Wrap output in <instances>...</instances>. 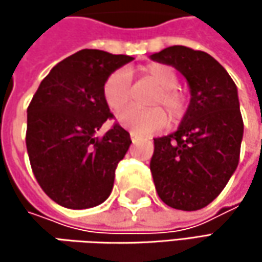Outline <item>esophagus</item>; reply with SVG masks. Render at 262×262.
Returning a JSON list of instances; mask_svg holds the SVG:
<instances>
[{
  "instance_id": "34e87169",
  "label": "esophagus",
  "mask_w": 262,
  "mask_h": 262,
  "mask_svg": "<svg viewBox=\"0 0 262 262\" xmlns=\"http://www.w3.org/2000/svg\"><path fill=\"white\" fill-rule=\"evenodd\" d=\"M130 139H132V141H133V142H135V141L138 139V136H136L135 133H130Z\"/></svg>"
}]
</instances>
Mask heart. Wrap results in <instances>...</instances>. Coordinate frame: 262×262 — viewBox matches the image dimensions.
Masks as SVG:
<instances>
[{
  "label": "heart",
  "mask_w": 262,
  "mask_h": 262,
  "mask_svg": "<svg viewBox=\"0 0 262 262\" xmlns=\"http://www.w3.org/2000/svg\"><path fill=\"white\" fill-rule=\"evenodd\" d=\"M139 77L151 81L159 88V92L151 100V106H164L170 118L179 123L185 117L188 109V98L182 91L178 89V74L176 71L162 63H147L138 70ZM130 74L124 70L112 73L103 84V98L112 112L123 111L132 97ZM164 109H138L129 107L120 114L118 121L123 127L139 136H150L164 130L168 124V118Z\"/></svg>",
  "instance_id": "1"
}]
</instances>
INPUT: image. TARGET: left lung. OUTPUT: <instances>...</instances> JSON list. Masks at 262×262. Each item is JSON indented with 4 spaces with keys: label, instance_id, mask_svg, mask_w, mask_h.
Listing matches in <instances>:
<instances>
[{
    "label": "left lung",
    "instance_id": "1",
    "mask_svg": "<svg viewBox=\"0 0 262 262\" xmlns=\"http://www.w3.org/2000/svg\"><path fill=\"white\" fill-rule=\"evenodd\" d=\"M151 59L181 71L191 91L179 129L155 138L153 182L165 205L197 211L223 191L239 161L244 124L236 86L205 51L173 45L151 54Z\"/></svg>",
    "mask_w": 262,
    "mask_h": 262
}]
</instances>
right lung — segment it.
<instances>
[{"label":"right lung","mask_w":262,"mask_h":262,"mask_svg":"<svg viewBox=\"0 0 262 262\" xmlns=\"http://www.w3.org/2000/svg\"><path fill=\"white\" fill-rule=\"evenodd\" d=\"M126 54L81 50L59 62L40 81L27 109V153L43 192L70 209L103 203L114 186L115 170L132 144L129 132L112 120L103 84Z\"/></svg>","instance_id":"1"}]
</instances>
